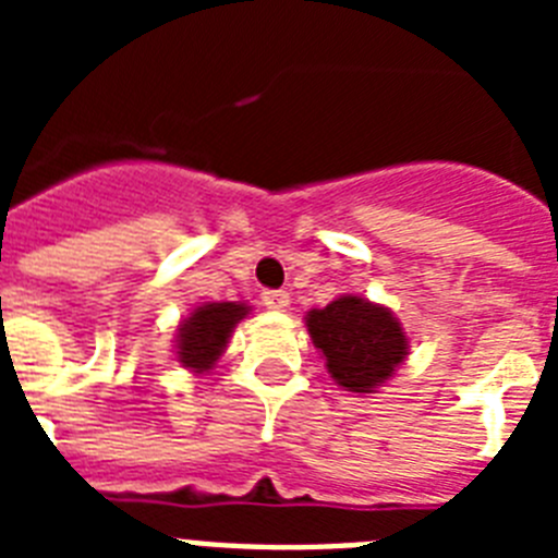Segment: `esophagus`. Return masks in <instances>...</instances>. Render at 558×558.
<instances>
[{
    "mask_svg": "<svg viewBox=\"0 0 558 558\" xmlns=\"http://www.w3.org/2000/svg\"><path fill=\"white\" fill-rule=\"evenodd\" d=\"M263 304L268 310H288L290 307V293H288V290H265Z\"/></svg>",
    "mask_w": 558,
    "mask_h": 558,
    "instance_id": "obj_1",
    "label": "esophagus"
}]
</instances>
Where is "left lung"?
<instances>
[{
	"instance_id": "1",
	"label": "left lung",
	"mask_w": 558,
	"mask_h": 558,
	"mask_svg": "<svg viewBox=\"0 0 558 558\" xmlns=\"http://www.w3.org/2000/svg\"><path fill=\"white\" fill-rule=\"evenodd\" d=\"M304 327L343 391L377 393L411 354V340L397 315L357 293L310 310Z\"/></svg>"
}]
</instances>
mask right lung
<instances>
[{
    "mask_svg": "<svg viewBox=\"0 0 558 558\" xmlns=\"http://www.w3.org/2000/svg\"><path fill=\"white\" fill-rule=\"evenodd\" d=\"M251 315L245 302H204L181 318L172 340V354L192 374H206L223 357L234 327Z\"/></svg>",
    "mask_w": 558,
    "mask_h": 558,
    "instance_id": "add662e5",
    "label": "right lung"
}]
</instances>
